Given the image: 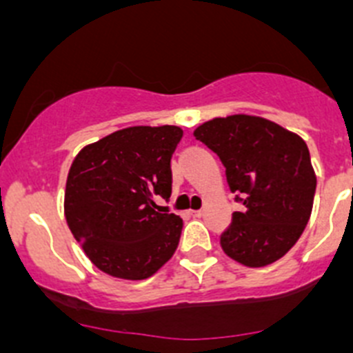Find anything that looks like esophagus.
Wrapping results in <instances>:
<instances>
[{"instance_id": "34e87169", "label": "esophagus", "mask_w": 353, "mask_h": 353, "mask_svg": "<svg viewBox=\"0 0 353 353\" xmlns=\"http://www.w3.org/2000/svg\"><path fill=\"white\" fill-rule=\"evenodd\" d=\"M192 216L202 217V216H203V210H202V209H200V210H192Z\"/></svg>"}]
</instances>
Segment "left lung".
Wrapping results in <instances>:
<instances>
[{"label":"left lung","mask_w":353,"mask_h":353,"mask_svg":"<svg viewBox=\"0 0 353 353\" xmlns=\"http://www.w3.org/2000/svg\"><path fill=\"white\" fill-rule=\"evenodd\" d=\"M193 136L221 158L242 212L221 235L226 256L249 268L272 265L298 242L310 219L317 176L305 141L252 114L199 125Z\"/></svg>","instance_id":"1"}]
</instances>
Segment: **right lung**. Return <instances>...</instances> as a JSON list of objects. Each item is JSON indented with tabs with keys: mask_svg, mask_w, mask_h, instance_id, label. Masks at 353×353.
I'll list each match as a JSON object with an SVG mask.
<instances>
[{
	"mask_svg": "<svg viewBox=\"0 0 353 353\" xmlns=\"http://www.w3.org/2000/svg\"><path fill=\"white\" fill-rule=\"evenodd\" d=\"M183 130L136 125L80 150L68 172L64 216L87 258L101 272L144 281L174 256L183 219L161 212L170 199V158Z\"/></svg>",
	"mask_w": 353,
	"mask_h": 353,
	"instance_id": "1",
	"label": "right lung"
}]
</instances>
